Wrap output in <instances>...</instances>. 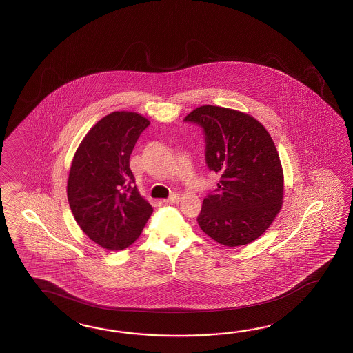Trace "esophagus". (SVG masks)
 <instances>
[{
	"label": "esophagus",
	"instance_id": "esophagus-1",
	"mask_svg": "<svg viewBox=\"0 0 353 353\" xmlns=\"http://www.w3.org/2000/svg\"><path fill=\"white\" fill-rule=\"evenodd\" d=\"M164 203H170V204H175V203L180 202V195L179 194H173L170 195L168 199H164L163 201Z\"/></svg>",
	"mask_w": 353,
	"mask_h": 353
}]
</instances>
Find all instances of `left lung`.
Listing matches in <instances>:
<instances>
[{
    "instance_id": "obj_1",
    "label": "left lung",
    "mask_w": 353,
    "mask_h": 353,
    "mask_svg": "<svg viewBox=\"0 0 353 353\" xmlns=\"http://www.w3.org/2000/svg\"><path fill=\"white\" fill-rule=\"evenodd\" d=\"M202 128L208 169L221 175L196 217L203 232L228 248L263 234L276 217L284 194L278 151L263 125L246 113L202 105L184 119Z\"/></svg>"
}]
</instances>
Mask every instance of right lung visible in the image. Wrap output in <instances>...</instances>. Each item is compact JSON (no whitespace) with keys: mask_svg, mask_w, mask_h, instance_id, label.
Wrapping results in <instances>:
<instances>
[{"mask_svg":"<svg viewBox=\"0 0 353 353\" xmlns=\"http://www.w3.org/2000/svg\"><path fill=\"white\" fill-rule=\"evenodd\" d=\"M148 119L112 112L90 128L75 152L68 178V201L90 240L119 251L132 245L152 213L135 185L130 157Z\"/></svg>","mask_w":353,"mask_h":353,"instance_id":"obj_1","label":"right lung"}]
</instances>
